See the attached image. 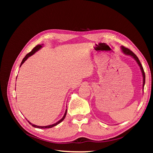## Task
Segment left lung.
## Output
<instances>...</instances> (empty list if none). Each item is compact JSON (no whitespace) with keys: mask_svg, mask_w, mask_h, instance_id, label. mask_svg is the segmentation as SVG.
I'll list each match as a JSON object with an SVG mask.
<instances>
[{"mask_svg":"<svg viewBox=\"0 0 153 153\" xmlns=\"http://www.w3.org/2000/svg\"><path fill=\"white\" fill-rule=\"evenodd\" d=\"M121 50H122V52L126 55H130V56H131L133 58L135 59V61H137V64H138V66H140V68L141 69V71H142V76H143V87H144V84H145V79H146V75H145V73H144V71H143V68L142 66V64L139 61V59H138V58L137 57V55L134 53L133 52H131V51L126 48L123 47V46H121Z\"/></svg>","mask_w":153,"mask_h":153,"instance_id":"obj_1","label":"left lung"}]
</instances>
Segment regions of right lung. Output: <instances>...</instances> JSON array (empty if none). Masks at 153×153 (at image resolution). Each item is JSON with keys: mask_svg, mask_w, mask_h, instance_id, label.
<instances>
[{"mask_svg": "<svg viewBox=\"0 0 153 153\" xmlns=\"http://www.w3.org/2000/svg\"><path fill=\"white\" fill-rule=\"evenodd\" d=\"M42 46H43V45H38L36 46V47H35L33 49H32V50L30 52H29V53H27L26 55H25V57L23 59V60H22V62H21V64H20V67H21V66L24 63V62L26 61V60L28 59L29 57H30L32 55H33L34 53H35L37 51H38L40 48H42ZM66 113H67V109L66 110V112H65V114H64V116H63V117L61 119V120H59V121H58V122H57L56 123H55V124H52V125H48V126H36V125H34V124H32L31 123H30L29 121H28V122H29V123L30 124H31L32 126L33 127H35V128H41V129H45V128H52V127H53V126H56V125H57L58 124H59L60 123H61L63 120L64 119V118H65V117H66Z\"/></svg>", "mask_w": 153, "mask_h": 153, "instance_id": "add662e5", "label": "right lung"}]
</instances>
